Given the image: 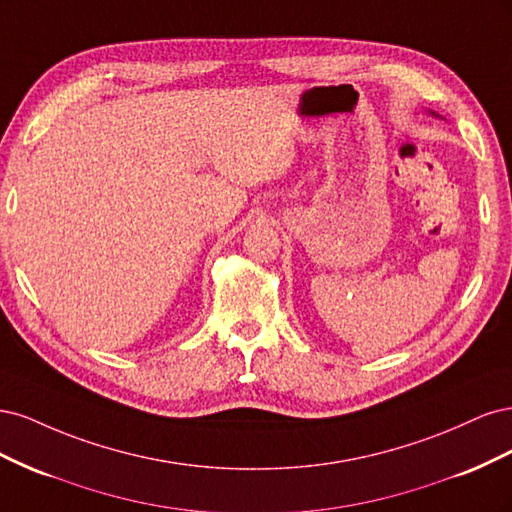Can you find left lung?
Wrapping results in <instances>:
<instances>
[{"label":"left lung","mask_w":512,"mask_h":512,"mask_svg":"<svg viewBox=\"0 0 512 512\" xmlns=\"http://www.w3.org/2000/svg\"><path fill=\"white\" fill-rule=\"evenodd\" d=\"M431 115H436V113H431ZM436 117H438V115H436Z\"/></svg>","instance_id":"8db88e82"}]
</instances>
